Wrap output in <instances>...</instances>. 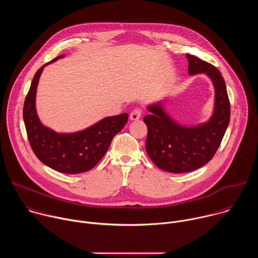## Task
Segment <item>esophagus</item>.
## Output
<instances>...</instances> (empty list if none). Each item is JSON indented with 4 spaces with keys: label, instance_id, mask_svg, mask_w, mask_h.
<instances>
[{
    "label": "esophagus",
    "instance_id": "obj_1",
    "mask_svg": "<svg viewBox=\"0 0 258 258\" xmlns=\"http://www.w3.org/2000/svg\"><path fill=\"white\" fill-rule=\"evenodd\" d=\"M141 115H142L141 109H135V110H133V111H132L131 114H130V119H131L132 121L139 120V119L141 118Z\"/></svg>",
    "mask_w": 258,
    "mask_h": 258
}]
</instances>
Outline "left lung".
Listing matches in <instances>:
<instances>
[{
	"label": "left lung",
	"mask_w": 258,
	"mask_h": 258,
	"mask_svg": "<svg viewBox=\"0 0 258 258\" xmlns=\"http://www.w3.org/2000/svg\"><path fill=\"white\" fill-rule=\"evenodd\" d=\"M189 75L204 73L214 88V107L210 118L197 125L175 121L164 108L165 100L147 106L150 112L144 117L148 127L146 151L162 170L182 173L205 165L215 154L230 123L231 107L226 83L213 65L187 54Z\"/></svg>",
	"instance_id": "left-lung-1"
}]
</instances>
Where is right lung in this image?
Wrapping results in <instances>:
<instances>
[{
	"label": "right lung",
	"mask_w": 258,
	"mask_h": 258,
	"mask_svg": "<svg viewBox=\"0 0 258 258\" xmlns=\"http://www.w3.org/2000/svg\"><path fill=\"white\" fill-rule=\"evenodd\" d=\"M64 57L65 55L56 57L36 71L24 101L23 120L35 156L57 171L75 174L92 169L102 159L114 136L127 122L128 114L105 117L76 133H57L44 125L36 113V87L44 67Z\"/></svg>",
	"instance_id": "obj_1"
}]
</instances>
